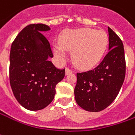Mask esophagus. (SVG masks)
<instances>
[{
    "mask_svg": "<svg viewBox=\"0 0 135 135\" xmlns=\"http://www.w3.org/2000/svg\"><path fill=\"white\" fill-rule=\"evenodd\" d=\"M73 73V71L69 68H66V75H69V74H71Z\"/></svg>",
    "mask_w": 135,
    "mask_h": 135,
    "instance_id": "1",
    "label": "esophagus"
}]
</instances>
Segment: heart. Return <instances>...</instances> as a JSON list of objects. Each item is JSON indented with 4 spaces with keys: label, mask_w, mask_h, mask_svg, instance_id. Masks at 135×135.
Segmentation results:
<instances>
[{
    "label": "heart",
    "mask_w": 135,
    "mask_h": 135,
    "mask_svg": "<svg viewBox=\"0 0 135 135\" xmlns=\"http://www.w3.org/2000/svg\"><path fill=\"white\" fill-rule=\"evenodd\" d=\"M109 42L108 35L103 30L82 28L69 30L60 38V44L54 46L56 56L64 60L66 52H72L74 65L81 69H89L100 62Z\"/></svg>",
    "instance_id": "heart-1"
}]
</instances>
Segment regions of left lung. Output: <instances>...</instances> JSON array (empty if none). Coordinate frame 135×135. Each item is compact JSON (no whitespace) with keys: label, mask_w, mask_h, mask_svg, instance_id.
<instances>
[{"label":"left lung","mask_w":135,"mask_h":135,"mask_svg":"<svg viewBox=\"0 0 135 135\" xmlns=\"http://www.w3.org/2000/svg\"><path fill=\"white\" fill-rule=\"evenodd\" d=\"M109 52L94 69L77 73L75 97L79 107L100 112L113 102L126 76L124 46L120 38L108 27Z\"/></svg>","instance_id":"left-lung-1"}]
</instances>
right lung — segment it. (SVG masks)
Here are the masks:
<instances>
[{"instance_id":"1","label":"right lung","mask_w":135,"mask_h":135,"mask_svg":"<svg viewBox=\"0 0 135 135\" xmlns=\"http://www.w3.org/2000/svg\"><path fill=\"white\" fill-rule=\"evenodd\" d=\"M44 24H31L18 34L9 54V83L16 99L28 110L48 106L56 94V85L65 76L49 60L54 55L42 32L50 30Z\"/></svg>"}]
</instances>
